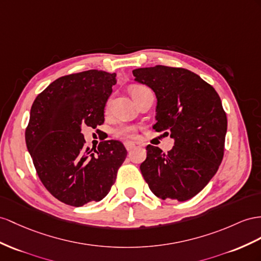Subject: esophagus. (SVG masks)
<instances>
[{"instance_id":"esophagus-1","label":"esophagus","mask_w":261,"mask_h":261,"mask_svg":"<svg viewBox=\"0 0 261 261\" xmlns=\"http://www.w3.org/2000/svg\"><path fill=\"white\" fill-rule=\"evenodd\" d=\"M124 146H125L126 150L131 151L132 149L136 148V143H133V142H124Z\"/></svg>"}]
</instances>
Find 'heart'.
I'll use <instances>...</instances> for the list:
<instances>
[{
    "label": "heart",
    "instance_id": "heart-1",
    "mask_svg": "<svg viewBox=\"0 0 261 261\" xmlns=\"http://www.w3.org/2000/svg\"><path fill=\"white\" fill-rule=\"evenodd\" d=\"M143 89H146V87H143V86L132 87L131 88L132 97L135 96L137 92L141 91ZM136 135H137V129L132 125H122V126H119V128L116 130V136L121 139H133L136 138Z\"/></svg>",
    "mask_w": 261,
    "mask_h": 261
}]
</instances>
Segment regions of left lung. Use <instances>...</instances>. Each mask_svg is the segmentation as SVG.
I'll use <instances>...</instances> for the list:
<instances>
[{"mask_svg": "<svg viewBox=\"0 0 261 261\" xmlns=\"http://www.w3.org/2000/svg\"><path fill=\"white\" fill-rule=\"evenodd\" d=\"M132 73L156 96L153 129L168 130L174 139L168 153L146 146V159L140 165L145 182L162 199L194 197L216 174L224 156L227 117L218 93L184 68L158 65Z\"/></svg>", "mask_w": 261, "mask_h": 261, "instance_id": "obj_1", "label": "left lung"}]
</instances>
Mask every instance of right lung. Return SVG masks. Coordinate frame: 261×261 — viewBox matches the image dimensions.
<instances>
[{"mask_svg":"<svg viewBox=\"0 0 261 261\" xmlns=\"http://www.w3.org/2000/svg\"><path fill=\"white\" fill-rule=\"evenodd\" d=\"M116 73L87 70L56 79L31 108L25 141L38 177L50 194L70 206L99 202L108 194L126 150L117 140L86 148L82 128L105 121Z\"/></svg>","mask_w":261,"mask_h":261,"instance_id":"right-lung-1","label":"right lung"}]
</instances>
